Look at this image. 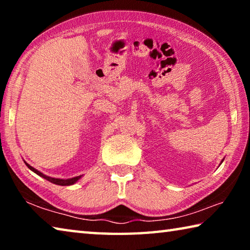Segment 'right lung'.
Listing matches in <instances>:
<instances>
[{
	"label": "right lung",
	"instance_id": "1",
	"mask_svg": "<svg viewBox=\"0 0 250 250\" xmlns=\"http://www.w3.org/2000/svg\"><path fill=\"white\" fill-rule=\"evenodd\" d=\"M25 164H26L27 167H28V168H31V170H32L33 172H35L36 174H39L40 176L44 177V179H46V180L49 181V182H52V183H54V184H57V185H62V186L71 185V184L76 183V182H77V181L80 179V177H82V176H76V177H73V179H67V180H62V179H54V177H49V176H47V175H44L43 173H41L40 171H37L36 168L32 167L31 166H29V164H27V163H25Z\"/></svg>",
	"mask_w": 250,
	"mask_h": 250
}]
</instances>
